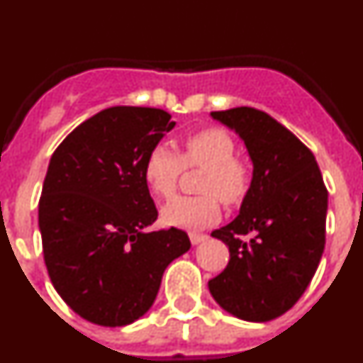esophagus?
<instances>
[{
	"mask_svg": "<svg viewBox=\"0 0 363 363\" xmlns=\"http://www.w3.org/2000/svg\"><path fill=\"white\" fill-rule=\"evenodd\" d=\"M189 238H191V243H192V245H200L201 242H205V240H207V236H205V234L191 233V234H189Z\"/></svg>",
	"mask_w": 363,
	"mask_h": 363,
	"instance_id": "34e87169",
	"label": "esophagus"
}]
</instances>
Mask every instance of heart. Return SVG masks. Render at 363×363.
<instances>
[{"label":"heart","instance_id":"1","mask_svg":"<svg viewBox=\"0 0 363 363\" xmlns=\"http://www.w3.org/2000/svg\"><path fill=\"white\" fill-rule=\"evenodd\" d=\"M234 140L220 127H205L179 143V156L156 145L143 160V179L156 198L174 194L184 167H205L200 182L201 196H179L163 205L160 218L178 229H203L220 218V203H238L249 187V169L234 158Z\"/></svg>","mask_w":363,"mask_h":363}]
</instances>
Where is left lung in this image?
<instances>
[{
    "mask_svg": "<svg viewBox=\"0 0 363 363\" xmlns=\"http://www.w3.org/2000/svg\"><path fill=\"white\" fill-rule=\"evenodd\" d=\"M211 116L238 134L252 162L240 214L211 236L229 247L209 280L218 306L247 322H269L300 300L325 245L327 189L313 152L267 112L236 107ZM252 233L243 242L239 236Z\"/></svg>",
    "mask_w": 363,
    "mask_h": 363,
    "instance_id": "left-lung-1",
    "label": "left lung"
}]
</instances>
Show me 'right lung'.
<instances>
[{
	"mask_svg": "<svg viewBox=\"0 0 363 363\" xmlns=\"http://www.w3.org/2000/svg\"><path fill=\"white\" fill-rule=\"evenodd\" d=\"M162 108L111 107L78 125L50 158L38 207L43 258L67 306L86 322L129 325L152 307L187 233H147L158 211L143 160L174 127Z\"/></svg>",
	"mask_w": 363,
	"mask_h": 363,
	"instance_id": "right-lung-1",
	"label": "right lung"
}]
</instances>
